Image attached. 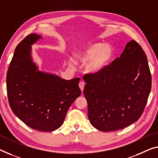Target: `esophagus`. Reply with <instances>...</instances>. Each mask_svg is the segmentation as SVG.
Segmentation results:
<instances>
[{"instance_id":"1","label":"esophagus","mask_w":158,"mask_h":158,"mask_svg":"<svg viewBox=\"0 0 158 158\" xmlns=\"http://www.w3.org/2000/svg\"><path fill=\"white\" fill-rule=\"evenodd\" d=\"M79 87H80V88H81V91L82 92L83 91L84 87H85V82L84 81H81V82H79Z\"/></svg>"}]
</instances>
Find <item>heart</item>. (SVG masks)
I'll use <instances>...</instances> for the list:
<instances>
[{
	"instance_id": "b5f03b06",
	"label": "heart",
	"mask_w": 158,
	"mask_h": 158,
	"mask_svg": "<svg viewBox=\"0 0 158 158\" xmlns=\"http://www.w3.org/2000/svg\"><path fill=\"white\" fill-rule=\"evenodd\" d=\"M77 58L81 61H87L89 72L97 73L108 65L113 56V48L110 44L94 43L77 52Z\"/></svg>"
}]
</instances>
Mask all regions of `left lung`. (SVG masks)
I'll list each match as a JSON object with an SVG mask.
<instances>
[{"instance_id": "obj_1", "label": "left lung", "mask_w": 158, "mask_h": 158, "mask_svg": "<svg viewBox=\"0 0 158 158\" xmlns=\"http://www.w3.org/2000/svg\"><path fill=\"white\" fill-rule=\"evenodd\" d=\"M83 80L89 122L104 132L138 121L152 85L147 56L135 40L128 42L120 57L110 65L97 73L85 74Z\"/></svg>"}]
</instances>
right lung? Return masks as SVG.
Returning <instances> with one entry per match:
<instances>
[{
	"instance_id": "1",
	"label": "right lung",
	"mask_w": 158,
	"mask_h": 158,
	"mask_svg": "<svg viewBox=\"0 0 158 158\" xmlns=\"http://www.w3.org/2000/svg\"><path fill=\"white\" fill-rule=\"evenodd\" d=\"M41 38L30 34L17 46L7 73V93L12 111L23 122L50 132L63 124L70 106L81 95V79L67 81L39 71L31 45Z\"/></svg>"
}]
</instances>
